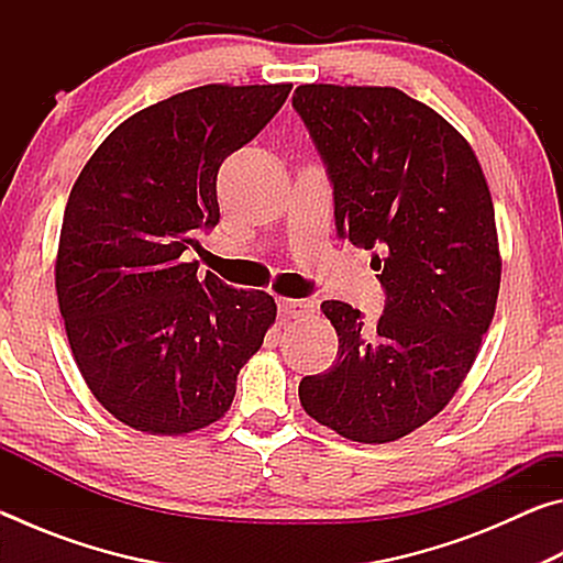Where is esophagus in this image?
<instances>
[{
  "instance_id": "obj_1",
  "label": "esophagus",
  "mask_w": 563,
  "mask_h": 563,
  "mask_svg": "<svg viewBox=\"0 0 563 563\" xmlns=\"http://www.w3.org/2000/svg\"><path fill=\"white\" fill-rule=\"evenodd\" d=\"M278 310H280L283 318L298 320V318L310 316L312 302L310 300H300V298H283V300H278Z\"/></svg>"
}]
</instances>
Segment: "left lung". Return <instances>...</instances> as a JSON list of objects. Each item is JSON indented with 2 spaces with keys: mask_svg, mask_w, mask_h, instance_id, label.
<instances>
[{
  "mask_svg": "<svg viewBox=\"0 0 563 563\" xmlns=\"http://www.w3.org/2000/svg\"><path fill=\"white\" fill-rule=\"evenodd\" d=\"M292 107L328 164L338 233L375 251L387 292L373 328L347 302L320 305L338 360L302 377L300 405L345 440H402L450 405L497 310L487 178L450 121L395 87L302 84Z\"/></svg>",
  "mask_w": 563,
  "mask_h": 563,
  "instance_id": "obj_1",
  "label": "left lung"
}]
</instances>
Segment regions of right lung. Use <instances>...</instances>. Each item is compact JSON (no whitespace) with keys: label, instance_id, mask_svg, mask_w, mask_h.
<instances>
[{"label":"right lung","instance_id":"1","mask_svg":"<svg viewBox=\"0 0 563 563\" xmlns=\"http://www.w3.org/2000/svg\"><path fill=\"white\" fill-rule=\"evenodd\" d=\"M292 84H206L119 123L81 168L64 211L54 283L84 383L131 430L178 437L218 422L278 305L198 263L221 218L216 176Z\"/></svg>","mask_w":563,"mask_h":563}]
</instances>
